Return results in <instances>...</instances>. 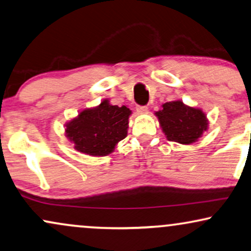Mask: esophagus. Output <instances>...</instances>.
Returning a JSON list of instances; mask_svg holds the SVG:
<instances>
[{
	"label": "esophagus",
	"mask_w": 251,
	"mask_h": 251,
	"mask_svg": "<svg viewBox=\"0 0 251 251\" xmlns=\"http://www.w3.org/2000/svg\"><path fill=\"white\" fill-rule=\"evenodd\" d=\"M135 109H136V112L140 113V115H145V113H147L148 111V107L146 105H138Z\"/></svg>",
	"instance_id": "34e87169"
}]
</instances>
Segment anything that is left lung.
Instances as JSON below:
<instances>
[{"instance_id": "left-lung-1", "label": "left lung", "mask_w": 251, "mask_h": 251, "mask_svg": "<svg viewBox=\"0 0 251 251\" xmlns=\"http://www.w3.org/2000/svg\"><path fill=\"white\" fill-rule=\"evenodd\" d=\"M169 141L190 145L198 140L207 129L208 122L201 109L185 105L182 100L164 103L155 112Z\"/></svg>"}]
</instances>
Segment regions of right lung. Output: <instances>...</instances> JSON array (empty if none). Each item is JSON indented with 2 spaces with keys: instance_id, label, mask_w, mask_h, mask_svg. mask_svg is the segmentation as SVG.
<instances>
[{
  "instance_id": "right-lung-1",
  "label": "right lung",
  "mask_w": 251,
  "mask_h": 251,
  "mask_svg": "<svg viewBox=\"0 0 251 251\" xmlns=\"http://www.w3.org/2000/svg\"><path fill=\"white\" fill-rule=\"evenodd\" d=\"M129 115L127 106L111 105L104 100L97 107L81 111L66 124V135L80 153L105 156L127 135Z\"/></svg>"
}]
</instances>
